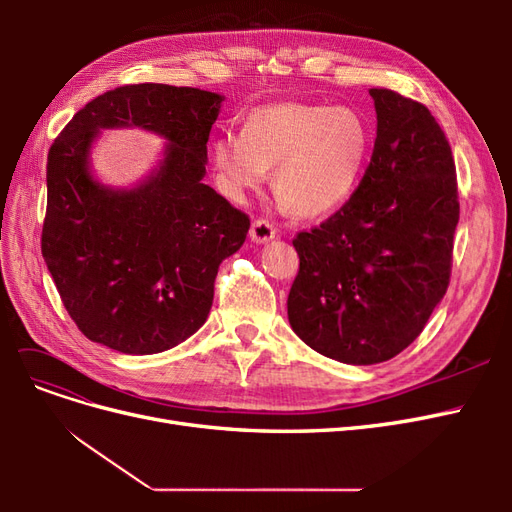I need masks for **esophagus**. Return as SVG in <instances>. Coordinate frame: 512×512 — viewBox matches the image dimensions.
Listing matches in <instances>:
<instances>
[{
	"instance_id": "34e87169",
	"label": "esophagus",
	"mask_w": 512,
	"mask_h": 512,
	"mask_svg": "<svg viewBox=\"0 0 512 512\" xmlns=\"http://www.w3.org/2000/svg\"><path fill=\"white\" fill-rule=\"evenodd\" d=\"M250 239L254 243H267L275 239V228L267 220H254L250 228Z\"/></svg>"
}]
</instances>
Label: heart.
Segmentation results:
<instances>
[{
	"label": "heart",
	"mask_w": 512,
	"mask_h": 512,
	"mask_svg": "<svg viewBox=\"0 0 512 512\" xmlns=\"http://www.w3.org/2000/svg\"><path fill=\"white\" fill-rule=\"evenodd\" d=\"M374 132L350 106L275 102L243 117V130H226L209 145L215 183L230 200H243L267 181L290 215L318 220L342 209L359 188Z\"/></svg>",
	"instance_id": "1"
}]
</instances>
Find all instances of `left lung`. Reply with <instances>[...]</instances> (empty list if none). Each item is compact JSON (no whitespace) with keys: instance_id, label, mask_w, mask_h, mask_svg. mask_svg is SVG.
Wrapping results in <instances>:
<instances>
[{"instance_id":"8db88e82","label":"left lung","mask_w":512,"mask_h":512,"mask_svg":"<svg viewBox=\"0 0 512 512\" xmlns=\"http://www.w3.org/2000/svg\"><path fill=\"white\" fill-rule=\"evenodd\" d=\"M376 143L348 203L299 232L292 331L348 365L393 359L421 335L451 280L459 222L451 145L421 102L369 89Z\"/></svg>"}]
</instances>
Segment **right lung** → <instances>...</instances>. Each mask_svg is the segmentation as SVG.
<instances>
[{
  "instance_id": "obj_1",
  "label": "right lung",
  "mask_w": 512,
  "mask_h": 512,
  "mask_svg": "<svg viewBox=\"0 0 512 512\" xmlns=\"http://www.w3.org/2000/svg\"><path fill=\"white\" fill-rule=\"evenodd\" d=\"M222 96L160 83L123 85L87 102L49 149L42 256L70 318L91 342L156 354L203 327L222 260L250 218L203 183ZM141 127L169 145L134 189L90 175L102 129Z\"/></svg>"
}]
</instances>
